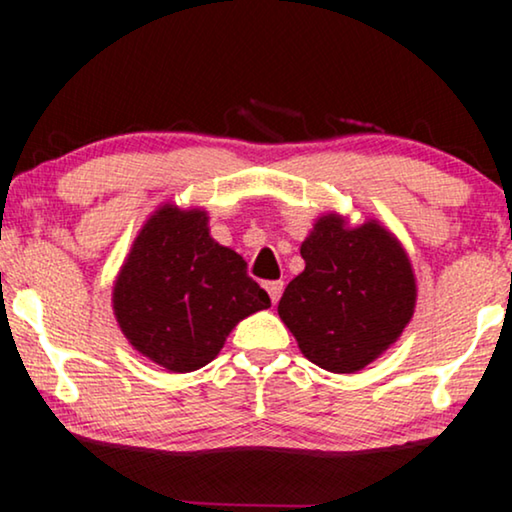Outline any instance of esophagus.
I'll return each instance as SVG.
<instances>
[{"label":"esophagus","instance_id":"esophagus-1","mask_svg":"<svg viewBox=\"0 0 512 512\" xmlns=\"http://www.w3.org/2000/svg\"><path fill=\"white\" fill-rule=\"evenodd\" d=\"M282 289H284V282H265V291L270 294V301L277 303L282 296Z\"/></svg>","mask_w":512,"mask_h":512}]
</instances>
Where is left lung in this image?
Returning <instances> with one entry per match:
<instances>
[{"label": "left lung", "instance_id": "obj_1", "mask_svg": "<svg viewBox=\"0 0 512 512\" xmlns=\"http://www.w3.org/2000/svg\"><path fill=\"white\" fill-rule=\"evenodd\" d=\"M305 270L277 305L317 367L353 374L374 362L414 315L416 282L400 242L376 221L345 228L322 216L301 244Z\"/></svg>", "mask_w": 512, "mask_h": 512}]
</instances>
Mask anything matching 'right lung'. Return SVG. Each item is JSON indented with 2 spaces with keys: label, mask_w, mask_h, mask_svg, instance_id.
<instances>
[{
  "label": "right lung",
  "mask_w": 512,
  "mask_h": 512,
  "mask_svg": "<svg viewBox=\"0 0 512 512\" xmlns=\"http://www.w3.org/2000/svg\"><path fill=\"white\" fill-rule=\"evenodd\" d=\"M115 315L138 353L185 374L221 353L237 322L270 308L247 261L209 237L204 211L162 207L115 282Z\"/></svg>",
  "instance_id": "obj_1"
}]
</instances>
